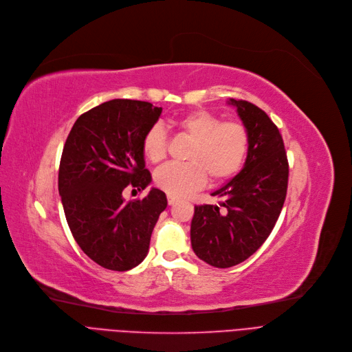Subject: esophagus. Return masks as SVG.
<instances>
[{
	"mask_svg": "<svg viewBox=\"0 0 352 352\" xmlns=\"http://www.w3.org/2000/svg\"><path fill=\"white\" fill-rule=\"evenodd\" d=\"M176 202H177L176 197H173V196H170V195H167V204H169L170 206H173Z\"/></svg>",
	"mask_w": 352,
	"mask_h": 352,
	"instance_id": "esophagus-1",
	"label": "esophagus"
}]
</instances>
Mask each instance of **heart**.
Instances as JSON below:
<instances>
[{"instance_id":"1","label":"heart","mask_w":352,"mask_h":352,"mask_svg":"<svg viewBox=\"0 0 352 352\" xmlns=\"http://www.w3.org/2000/svg\"><path fill=\"white\" fill-rule=\"evenodd\" d=\"M176 126L192 143L186 163H169L155 175L157 188L167 195L182 197L202 188L208 176L213 183H222L242 170L250 147L249 130L242 122H223L212 111L195 110L182 116ZM142 148L146 159L153 163L166 157L169 136L160 123L146 131Z\"/></svg>"}]
</instances>
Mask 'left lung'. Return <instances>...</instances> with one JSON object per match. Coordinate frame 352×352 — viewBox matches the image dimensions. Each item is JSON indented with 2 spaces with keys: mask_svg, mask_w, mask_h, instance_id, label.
Segmentation results:
<instances>
[{
  "mask_svg": "<svg viewBox=\"0 0 352 352\" xmlns=\"http://www.w3.org/2000/svg\"><path fill=\"white\" fill-rule=\"evenodd\" d=\"M249 130V155L241 173L212 193L217 205L195 206L190 239L195 254L214 267H230L263 245L280 214L289 164L282 135L262 109L230 98Z\"/></svg>",
  "mask_w": 352,
  "mask_h": 352,
  "instance_id": "obj_1",
  "label": "left lung"
}]
</instances>
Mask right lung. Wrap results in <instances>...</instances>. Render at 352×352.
Segmentation results:
<instances>
[{
    "label": "right lung",
    "instance_id": "obj_1",
    "mask_svg": "<svg viewBox=\"0 0 352 352\" xmlns=\"http://www.w3.org/2000/svg\"><path fill=\"white\" fill-rule=\"evenodd\" d=\"M160 113L147 102L110 100L78 117L63 148L58 192L67 223L82 252L110 271H129L146 258L167 206L159 189L123 199L126 188L144 190L152 180L142 143Z\"/></svg>",
    "mask_w": 352,
    "mask_h": 352
}]
</instances>
